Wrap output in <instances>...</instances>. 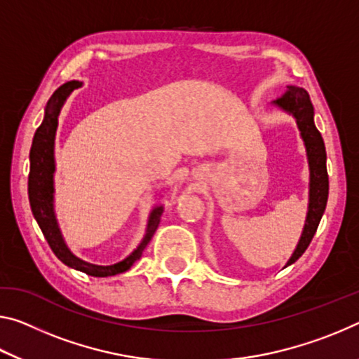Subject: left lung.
I'll list each match as a JSON object with an SVG mask.
<instances>
[{"mask_svg":"<svg viewBox=\"0 0 359 359\" xmlns=\"http://www.w3.org/2000/svg\"><path fill=\"white\" fill-rule=\"evenodd\" d=\"M273 107L280 108L284 113L291 115L300 130L306 150L310 169V190H309V210H306L305 225L300 240L294 252L289 257L286 266L294 264L302 255L315 236L318 225L324 214L329 195V177L326 169V147L320 130L315 126V110H313L309 93L304 88L287 86L283 97L271 102Z\"/></svg>","mask_w":359,"mask_h":359,"instance_id":"8db88e82","label":"left lung"}]
</instances>
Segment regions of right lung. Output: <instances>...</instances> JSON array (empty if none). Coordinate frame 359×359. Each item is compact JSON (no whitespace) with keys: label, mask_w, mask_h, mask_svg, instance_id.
<instances>
[{"label":"right lung","mask_w":359,"mask_h":359,"mask_svg":"<svg viewBox=\"0 0 359 359\" xmlns=\"http://www.w3.org/2000/svg\"><path fill=\"white\" fill-rule=\"evenodd\" d=\"M83 83L67 81L65 84L55 90L48 100L46 108H44V118L41 126L36 129L35 137L32 142L30 150V174H28V200H30V208L33 217L38 222L44 238L53 249L62 264H65L70 269L86 273L90 276L105 278L119 275V273L128 271L134 265L135 260L142 257L144 249L149 246L150 240L155 235L159 225V219L163 214V204H156L151 209L147 222L145 235L139 243V246L130 252L126 259L113 265H95L89 262L76 257L62 236V231L57 224L55 210H54V172H55V156H54V145H55V133L57 124H59L60 110L67 99L70 97L73 90L81 88Z\"/></svg>","instance_id":"1"}]
</instances>
